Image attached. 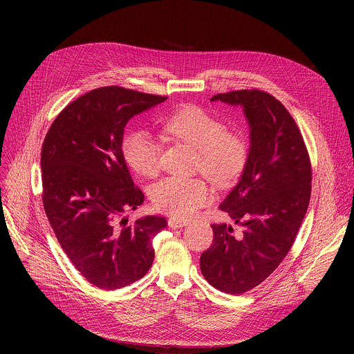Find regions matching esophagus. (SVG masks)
Here are the masks:
<instances>
[{"label": "esophagus", "instance_id": "1", "mask_svg": "<svg viewBox=\"0 0 354 354\" xmlns=\"http://www.w3.org/2000/svg\"><path fill=\"white\" fill-rule=\"evenodd\" d=\"M168 225H169V228H172V230H176V228H182V227L187 225V221H183V220H178V218H169V221H168Z\"/></svg>", "mask_w": 354, "mask_h": 354}]
</instances>
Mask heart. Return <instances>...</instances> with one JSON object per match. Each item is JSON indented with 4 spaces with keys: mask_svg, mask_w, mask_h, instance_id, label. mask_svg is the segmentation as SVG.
<instances>
[{
    "mask_svg": "<svg viewBox=\"0 0 354 354\" xmlns=\"http://www.w3.org/2000/svg\"><path fill=\"white\" fill-rule=\"evenodd\" d=\"M164 127L172 137L197 151V168L216 185H228L243 171L248 158L245 141L230 134L223 122L203 109H182L167 119ZM122 153L126 162L140 175L157 174L160 144L149 133L137 130L127 134ZM151 198L157 210L185 220L207 203L212 192L203 179L169 176L154 186Z\"/></svg>",
    "mask_w": 354,
    "mask_h": 354,
    "instance_id": "b5f03b06",
    "label": "heart"
}]
</instances>
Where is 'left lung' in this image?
<instances>
[{"mask_svg":"<svg viewBox=\"0 0 354 354\" xmlns=\"http://www.w3.org/2000/svg\"><path fill=\"white\" fill-rule=\"evenodd\" d=\"M241 106L249 126L245 168L220 205L234 224H213V245L200 257L217 290L242 294L266 280L295 239L311 197V165L302 136L281 102L259 89L214 95Z\"/></svg>","mask_w":354,"mask_h":354,"instance_id":"left-lung-1","label":"left lung"}]
</instances>
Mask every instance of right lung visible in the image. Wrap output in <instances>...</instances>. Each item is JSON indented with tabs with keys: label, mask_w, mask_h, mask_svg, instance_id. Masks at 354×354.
I'll use <instances>...</instances> for the list:
<instances>
[{
	"label": "right lung",
	"mask_w": 354,
	"mask_h": 354,
	"mask_svg": "<svg viewBox=\"0 0 354 354\" xmlns=\"http://www.w3.org/2000/svg\"><path fill=\"white\" fill-rule=\"evenodd\" d=\"M167 100L122 86L93 89L71 102L41 147L43 206L63 250L93 286L118 290L140 280L154 261L160 216L129 223L144 194L122 153L127 122Z\"/></svg>",
	"instance_id": "1"
}]
</instances>
